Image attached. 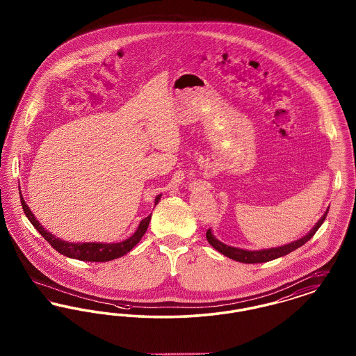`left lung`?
Listing matches in <instances>:
<instances>
[{
    "label": "left lung",
    "instance_id": "left-lung-1",
    "mask_svg": "<svg viewBox=\"0 0 356 356\" xmlns=\"http://www.w3.org/2000/svg\"><path fill=\"white\" fill-rule=\"evenodd\" d=\"M328 213V209L325 211V213L323 215L322 219L316 222V225L309 231L308 235H305V237L296 240V241H292L287 245H283V247H277V248H270V250H261V251H247V250H240V248H235V247H229V245H225L224 243L219 241L216 237L212 235L211 229L207 231L205 236L208 243L216 250L219 251L220 254H225L227 257L229 259H234L236 261L240 263H266V261H270L273 259H277L280 256H284V254H289L292 251H295L296 248L302 247L303 244H305L311 237L314 236L316 234V231L319 229V227L322 225L323 221L325 220V216Z\"/></svg>",
    "mask_w": 356,
    "mask_h": 356
}]
</instances>
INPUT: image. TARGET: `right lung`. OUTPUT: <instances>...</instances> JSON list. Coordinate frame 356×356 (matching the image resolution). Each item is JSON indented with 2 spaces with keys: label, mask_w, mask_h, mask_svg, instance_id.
Here are the masks:
<instances>
[{
  "label": "right lung",
  "mask_w": 356,
  "mask_h": 356,
  "mask_svg": "<svg viewBox=\"0 0 356 356\" xmlns=\"http://www.w3.org/2000/svg\"><path fill=\"white\" fill-rule=\"evenodd\" d=\"M160 196L161 195H159L156 197L154 204L159 203ZM19 200H21V205H22V209H24L26 218L33 224L34 228L41 234V236L44 237L57 252L72 257V259L83 260V261L102 263V261H109V260H113L120 256L128 254L141 240V237L144 236V234L149 225V221H151V215L148 218L143 219L138 228L136 229L135 234L120 243H108V244L106 243H67V241H63L54 235H51L48 231H45L42 228V225L35 220L32 211L29 209V207L26 205L22 196H19Z\"/></svg>",
  "instance_id": "obj_1"
}]
</instances>
